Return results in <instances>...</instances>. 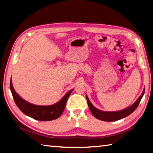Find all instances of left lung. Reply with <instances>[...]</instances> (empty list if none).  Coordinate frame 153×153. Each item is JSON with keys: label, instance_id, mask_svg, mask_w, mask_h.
Returning <instances> with one entry per match:
<instances>
[{"label": "left lung", "instance_id": "1", "mask_svg": "<svg viewBox=\"0 0 153 153\" xmlns=\"http://www.w3.org/2000/svg\"><path fill=\"white\" fill-rule=\"evenodd\" d=\"M145 93V88L142 92L141 94L140 97L137 99V100L133 104L131 105L129 107H128L125 109H123L122 110H119V111H102L97 109L96 107L92 104V103L90 102L89 99H88V97L86 95V98L88 103V108H89L92 114L96 118L104 120V121H107V122H111V121H116V120H120L121 119L125 118V117L128 116L130 115L131 113H133L135 109L137 108V107L139 105L140 102L141 100L142 97L144 95Z\"/></svg>", "mask_w": 153, "mask_h": 153}]
</instances>
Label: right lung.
Instances as JSON below:
<instances>
[{
	"label": "right lung",
	"instance_id": "1",
	"mask_svg": "<svg viewBox=\"0 0 153 153\" xmlns=\"http://www.w3.org/2000/svg\"><path fill=\"white\" fill-rule=\"evenodd\" d=\"M10 87L13 100L21 111L25 115L41 121H49L59 118L65 110L66 102L74 90L73 88L66 93L58 102L54 104L50 105H38L25 100L16 93L13 87L12 78L10 79Z\"/></svg>",
	"mask_w": 153,
	"mask_h": 153
}]
</instances>
